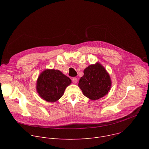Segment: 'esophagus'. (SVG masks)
Returning <instances> with one entry per match:
<instances>
[{"label": "esophagus", "instance_id": "obj_1", "mask_svg": "<svg viewBox=\"0 0 149 149\" xmlns=\"http://www.w3.org/2000/svg\"><path fill=\"white\" fill-rule=\"evenodd\" d=\"M72 82L74 83V84H77V82H78V79H77V78H72Z\"/></svg>", "mask_w": 149, "mask_h": 149}]
</instances>
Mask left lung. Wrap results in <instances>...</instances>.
Instances as JSON below:
<instances>
[{
	"instance_id": "left-lung-1",
	"label": "left lung",
	"mask_w": 149,
	"mask_h": 149,
	"mask_svg": "<svg viewBox=\"0 0 149 149\" xmlns=\"http://www.w3.org/2000/svg\"><path fill=\"white\" fill-rule=\"evenodd\" d=\"M111 79L108 72L99 62L91 64L84 70L78 87L83 94L91 100H97L108 94Z\"/></svg>"
}]
</instances>
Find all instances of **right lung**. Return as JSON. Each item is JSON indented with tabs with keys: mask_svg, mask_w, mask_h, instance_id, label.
Masks as SVG:
<instances>
[{
	"mask_svg": "<svg viewBox=\"0 0 149 149\" xmlns=\"http://www.w3.org/2000/svg\"><path fill=\"white\" fill-rule=\"evenodd\" d=\"M71 84V79L60 71L46 69L39 75L36 89L42 99L54 102L62 97L66 88Z\"/></svg>",
	"mask_w": 149,
	"mask_h": 149,
	"instance_id": "right-lung-1",
	"label": "right lung"
}]
</instances>
